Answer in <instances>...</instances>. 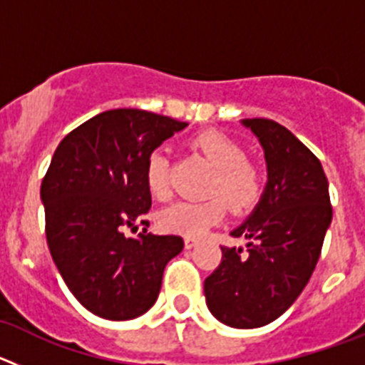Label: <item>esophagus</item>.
<instances>
[{"mask_svg": "<svg viewBox=\"0 0 365 365\" xmlns=\"http://www.w3.org/2000/svg\"><path fill=\"white\" fill-rule=\"evenodd\" d=\"M197 243H199V241L195 240V237H186V240H185V247L186 248H193Z\"/></svg>", "mask_w": 365, "mask_h": 365, "instance_id": "esophagus-1", "label": "esophagus"}]
</instances>
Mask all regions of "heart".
Masks as SVG:
<instances>
[{"label": "heart", "mask_w": 365, "mask_h": 365, "mask_svg": "<svg viewBox=\"0 0 365 365\" xmlns=\"http://www.w3.org/2000/svg\"><path fill=\"white\" fill-rule=\"evenodd\" d=\"M215 166L206 201H177L159 214L163 230L199 237L225 215V202L234 212H247L259 202L265 192V172L254 160L247 159V150L237 140L221 131L208 130L190 140ZM170 155L164 148H155L146 159L144 180L151 197L164 201L170 197ZM220 197L217 198V195ZM223 198L221 200L220 197Z\"/></svg>", "instance_id": "heart-1"}]
</instances>
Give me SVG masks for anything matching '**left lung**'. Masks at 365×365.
<instances>
[{
	"label": "left lung",
	"instance_id": "8db88e82",
	"mask_svg": "<svg viewBox=\"0 0 365 365\" xmlns=\"http://www.w3.org/2000/svg\"><path fill=\"white\" fill-rule=\"evenodd\" d=\"M265 150L269 182L256 210L232 237L247 248L221 247V263L205 279L212 314L235 329L267 325L307 285L333 219L322 163L303 143L269 118L243 120Z\"/></svg>",
	"mask_w": 365,
	"mask_h": 365
}]
</instances>
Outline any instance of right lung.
<instances>
[{
	"instance_id": "add662e5",
	"label": "right lung",
	"mask_w": 365,
	"mask_h": 365,
	"mask_svg": "<svg viewBox=\"0 0 365 365\" xmlns=\"http://www.w3.org/2000/svg\"><path fill=\"white\" fill-rule=\"evenodd\" d=\"M186 122L143 109H111L58 144L41 180L45 235L73 296L106 320H131L157 302L166 263L180 235H153L148 155ZM138 236H125V230Z\"/></svg>"
}]
</instances>
